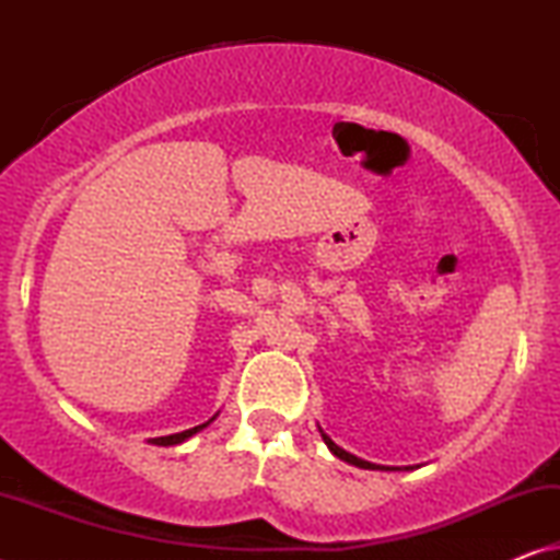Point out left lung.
Segmentation results:
<instances>
[{
	"label": "left lung",
	"mask_w": 560,
	"mask_h": 560,
	"mask_svg": "<svg viewBox=\"0 0 560 560\" xmlns=\"http://www.w3.org/2000/svg\"><path fill=\"white\" fill-rule=\"evenodd\" d=\"M320 438H324V442L328 444V450L336 454L338 459H343V462H348V464H355V467H360V469H393V467H381V464H371V462H365V459H358L355 454H350V452H346V450H340L338 444L330 440V438H326L324 432H320ZM407 469V467H405Z\"/></svg>",
	"instance_id": "1"
}]
</instances>
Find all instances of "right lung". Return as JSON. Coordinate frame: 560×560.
<instances>
[{
    "label": "right lung",
    "mask_w": 560,
    "mask_h": 560,
    "mask_svg": "<svg viewBox=\"0 0 560 560\" xmlns=\"http://www.w3.org/2000/svg\"><path fill=\"white\" fill-rule=\"evenodd\" d=\"M214 420V417H212ZM210 420V422H212ZM210 422H205V424H197V428H192V430H185V432H177V434H167V438H155V440H150L153 444H160V447H170V444H179V442H185V440H189L192 438V434H197L200 430H205L207 424Z\"/></svg>",
    "instance_id": "add662e5"
}]
</instances>
